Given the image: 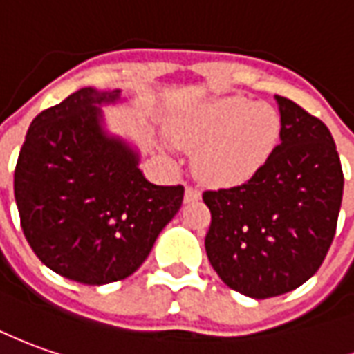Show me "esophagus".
I'll use <instances>...</instances> for the list:
<instances>
[{"label":"esophagus","instance_id":"1","mask_svg":"<svg viewBox=\"0 0 354 354\" xmlns=\"http://www.w3.org/2000/svg\"><path fill=\"white\" fill-rule=\"evenodd\" d=\"M201 197V192L194 186H186V194H184V201L186 203H192V201H197Z\"/></svg>","mask_w":354,"mask_h":354}]
</instances>
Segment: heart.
<instances>
[{"instance_id": "b5f03b06", "label": "heart", "mask_w": 354, "mask_h": 354, "mask_svg": "<svg viewBox=\"0 0 354 354\" xmlns=\"http://www.w3.org/2000/svg\"><path fill=\"white\" fill-rule=\"evenodd\" d=\"M172 139L197 153L196 170L213 186H236L258 174L281 139L275 108L244 96L205 104L170 127Z\"/></svg>"}]
</instances>
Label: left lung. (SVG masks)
<instances>
[{"label":"left lung","instance_id":"8db88e82","mask_svg":"<svg viewBox=\"0 0 354 354\" xmlns=\"http://www.w3.org/2000/svg\"><path fill=\"white\" fill-rule=\"evenodd\" d=\"M281 143L258 174L203 192L211 211L205 252L223 283L271 298L306 283L335 236L343 168L328 126L285 96Z\"/></svg>","mask_w":354,"mask_h":354}]
</instances>
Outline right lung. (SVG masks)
I'll use <instances>...</instances> for the list:
<instances>
[{
  "label": "right lung",
  "instance_id": "obj_1",
  "mask_svg": "<svg viewBox=\"0 0 354 354\" xmlns=\"http://www.w3.org/2000/svg\"><path fill=\"white\" fill-rule=\"evenodd\" d=\"M118 95L88 86L42 110L17 158L26 242L44 266L83 285L136 273L184 199V186L147 182L136 153L102 133L96 104Z\"/></svg>",
  "mask_w": 354,
  "mask_h": 354
}]
</instances>
